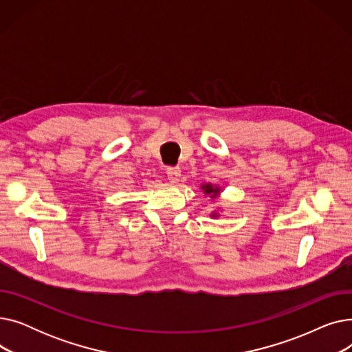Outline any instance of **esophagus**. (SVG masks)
Instances as JSON below:
<instances>
[{"mask_svg":"<svg viewBox=\"0 0 352 352\" xmlns=\"http://www.w3.org/2000/svg\"><path fill=\"white\" fill-rule=\"evenodd\" d=\"M166 177H168V179L171 182H177L181 177V168L179 166H168L166 168Z\"/></svg>","mask_w":352,"mask_h":352,"instance_id":"obj_1","label":"esophagus"}]
</instances>
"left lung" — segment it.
<instances>
[{
    "mask_svg": "<svg viewBox=\"0 0 352 352\" xmlns=\"http://www.w3.org/2000/svg\"><path fill=\"white\" fill-rule=\"evenodd\" d=\"M202 188L206 190V192H207V194H211V192H212L214 195H217V194H218V190L212 188V186H204V187H202ZM214 195H212V197H214Z\"/></svg>",
    "mask_w": 352,
    "mask_h": 352,
    "instance_id": "left-lung-1",
    "label": "left lung"
}]
</instances>
